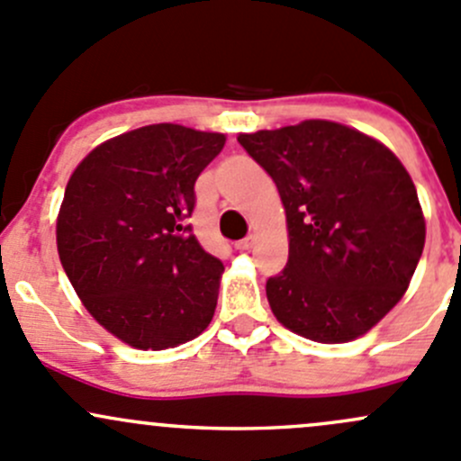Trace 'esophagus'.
<instances>
[{
	"label": "esophagus",
	"mask_w": 461,
	"mask_h": 461,
	"mask_svg": "<svg viewBox=\"0 0 461 461\" xmlns=\"http://www.w3.org/2000/svg\"><path fill=\"white\" fill-rule=\"evenodd\" d=\"M254 245V239L252 236H248V239H243V240H239V243H236V249H249Z\"/></svg>",
	"instance_id": "1"
}]
</instances>
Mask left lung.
I'll return each mask as SVG.
<instances>
[{
  "label": "left lung",
  "instance_id": "8db88e82",
  "mask_svg": "<svg viewBox=\"0 0 461 461\" xmlns=\"http://www.w3.org/2000/svg\"><path fill=\"white\" fill-rule=\"evenodd\" d=\"M239 142L285 207L290 257L265 285L274 317L319 343L368 332L399 303L424 252V213L399 158L328 120Z\"/></svg>",
  "mask_w": 461,
  "mask_h": 461
}]
</instances>
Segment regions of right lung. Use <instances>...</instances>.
Here are the masks:
<instances>
[{
	"label": "right lung",
	"instance_id": "add662e5",
	"mask_svg": "<svg viewBox=\"0 0 461 461\" xmlns=\"http://www.w3.org/2000/svg\"><path fill=\"white\" fill-rule=\"evenodd\" d=\"M222 147V133L149 124L93 149L68 180L59 260L93 319L129 346L176 348L213 317L225 267L187 218Z\"/></svg>",
	"mask_w": 461,
	"mask_h": 461
}]
</instances>
